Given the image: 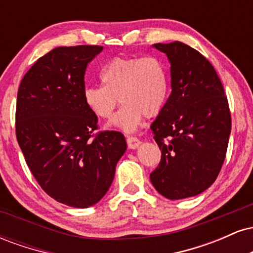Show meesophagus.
<instances>
[{"label": "esophagus", "mask_w": 253, "mask_h": 253, "mask_svg": "<svg viewBox=\"0 0 253 253\" xmlns=\"http://www.w3.org/2000/svg\"><path fill=\"white\" fill-rule=\"evenodd\" d=\"M126 140H127V145H128V147H129V149H132V150L136 149V147H138L141 143V141L139 140L136 136H132V135H127Z\"/></svg>", "instance_id": "1"}]
</instances>
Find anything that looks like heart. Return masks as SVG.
<instances>
[{
    "label": "heart",
    "instance_id": "heart-1",
    "mask_svg": "<svg viewBox=\"0 0 253 253\" xmlns=\"http://www.w3.org/2000/svg\"><path fill=\"white\" fill-rule=\"evenodd\" d=\"M100 77L103 85L84 88V102L100 119H109L119 102L124 103L112 124L126 132L134 130L143 115H158L167 102L169 77L164 63L156 56L113 58Z\"/></svg>",
    "mask_w": 253,
    "mask_h": 253
}]
</instances>
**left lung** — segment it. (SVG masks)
I'll use <instances>...</instances> for the list:
<instances>
[{
	"label": "left lung",
	"instance_id": "left-lung-1",
	"mask_svg": "<svg viewBox=\"0 0 253 253\" xmlns=\"http://www.w3.org/2000/svg\"><path fill=\"white\" fill-rule=\"evenodd\" d=\"M171 64V94L151 125L162 151L150 173L169 200L199 195L213 184L226 157L231 112L215 69L195 48L179 42L155 43Z\"/></svg>",
	"mask_w": 253,
	"mask_h": 253
}]
</instances>
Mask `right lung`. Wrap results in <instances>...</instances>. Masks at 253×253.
<instances>
[{
    "instance_id": "1",
    "label": "right lung",
    "mask_w": 253,
    "mask_h": 253,
    "mask_svg": "<svg viewBox=\"0 0 253 253\" xmlns=\"http://www.w3.org/2000/svg\"><path fill=\"white\" fill-rule=\"evenodd\" d=\"M97 45L57 47L37 60L17 91L15 132L25 161L56 201L86 208L109 189L126 151L117 130H100L83 100L88 64Z\"/></svg>"
}]
</instances>
